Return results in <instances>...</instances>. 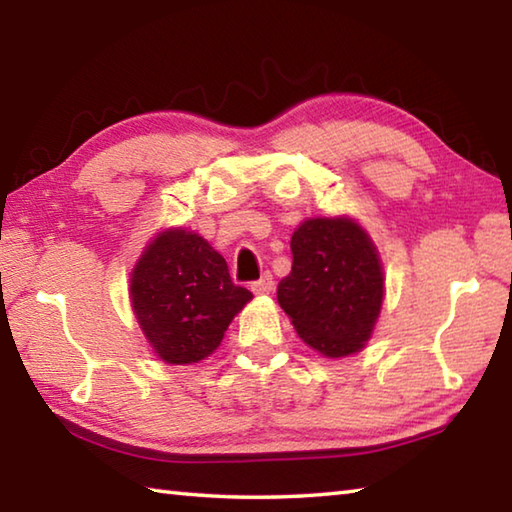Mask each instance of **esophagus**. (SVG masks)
Segmentation results:
<instances>
[{"label": "esophagus", "instance_id": "obj_1", "mask_svg": "<svg viewBox=\"0 0 512 512\" xmlns=\"http://www.w3.org/2000/svg\"><path fill=\"white\" fill-rule=\"evenodd\" d=\"M273 275L271 273H264L262 277H259L257 282L250 284V289H253V293H257V296H264V293H271L273 291Z\"/></svg>", "mask_w": 512, "mask_h": 512}]
</instances>
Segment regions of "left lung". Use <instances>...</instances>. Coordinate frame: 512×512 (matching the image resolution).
Here are the masks:
<instances>
[{"label":"left lung","mask_w":512,"mask_h":512,"mask_svg":"<svg viewBox=\"0 0 512 512\" xmlns=\"http://www.w3.org/2000/svg\"><path fill=\"white\" fill-rule=\"evenodd\" d=\"M291 253L277 302L300 339L329 359L359 352L384 302V271L368 232L348 216L307 219L293 232Z\"/></svg>","instance_id":"obj_1"}]
</instances>
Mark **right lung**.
<instances>
[{
  "mask_svg": "<svg viewBox=\"0 0 512 512\" xmlns=\"http://www.w3.org/2000/svg\"><path fill=\"white\" fill-rule=\"evenodd\" d=\"M253 293L232 282L228 264L196 232H160L131 275V302L146 341L173 366L198 363Z\"/></svg>",
  "mask_w": 512,
  "mask_h": 512,
  "instance_id": "obj_1",
  "label": "right lung"
}]
</instances>
